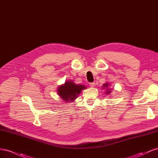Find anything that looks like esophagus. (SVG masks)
<instances>
[{
    "label": "esophagus",
    "mask_w": 158,
    "mask_h": 158,
    "mask_svg": "<svg viewBox=\"0 0 158 158\" xmlns=\"http://www.w3.org/2000/svg\"><path fill=\"white\" fill-rule=\"evenodd\" d=\"M89 85L91 88H94L95 86V83L94 82H92V83H89Z\"/></svg>",
    "instance_id": "obj_1"
}]
</instances>
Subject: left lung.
<instances>
[{
    "instance_id": "8db88e82",
    "label": "left lung",
    "mask_w": 158,
    "mask_h": 158,
    "mask_svg": "<svg viewBox=\"0 0 158 158\" xmlns=\"http://www.w3.org/2000/svg\"><path fill=\"white\" fill-rule=\"evenodd\" d=\"M110 86H111V85H110V84L109 82L105 83L102 85V89H106L105 91H106V92H105V93H106V95H109L111 93L112 88H110Z\"/></svg>"
}]
</instances>
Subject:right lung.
<instances>
[{
    "mask_svg": "<svg viewBox=\"0 0 158 158\" xmlns=\"http://www.w3.org/2000/svg\"><path fill=\"white\" fill-rule=\"evenodd\" d=\"M86 89L84 85L76 84L73 80L66 81L64 84L59 85L56 89L60 98L63 100L64 103L73 102L78 98V95L83 89Z\"/></svg>",
    "mask_w": 158,
    "mask_h": 158,
    "instance_id": "add662e5",
    "label": "right lung"
}]
</instances>
